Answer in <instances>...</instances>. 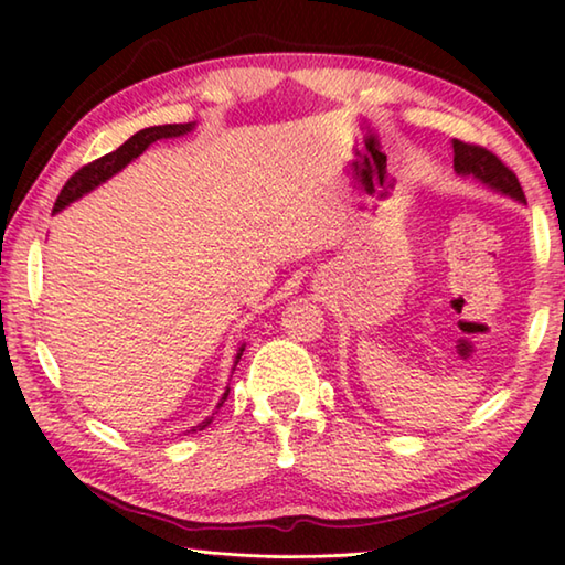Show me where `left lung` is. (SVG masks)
Instances as JSON below:
<instances>
[{
  "instance_id": "8db88e82",
  "label": "left lung",
  "mask_w": 565,
  "mask_h": 565,
  "mask_svg": "<svg viewBox=\"0 0 565 565\" xmlns=\"http://www.w3.org/2000/svg\"><path fill=\"white\" fill-rule=\"evenodd\" d=\"M454 170L459 174H473L481 179L483 184L493 186L502 194H508L518 201H524V191L520 186V179L510 167L502 162L495 152H490L476 142H466L454 138Z\"/></svg>"
}]
</instances>
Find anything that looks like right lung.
<instances>
[{"label": "right lung", "instance_id": "1", "mask_svg": "<svg viewBox=\"0 0 565 565\" xmlns=\"http://www.w3.org/2000/svg\"><path fill=\"white\" fill-rule=\"evenodd\" d=\"M191 128H194V124H167V126H152V128L138 130V134L130 136L118 150H114V152H109V154H104V158H99V160H94V162H87L84 167H79V170L67 179L65 186L60 189V194H57V199H55L53 211L65 209L67 203L79 199L82 194H87V191H92L94 186H99L102 182H106V179L114 177L116 172H121L130 160H136L138 154H142V150H146V148L150 146V142L160 140V138L184 136V134H189ZM243 352H245V347H239V352H237V356H235V364L239 362V356H243ZM225 398H227V391L223 393V398H221L218 407L223 405ZM211 419H213V417H206V419H203V423H199L194 429H189V431H196V429L209 427Z\"/></svg>", "mask_w": 565, "mask_h": 565}]
</instances>
